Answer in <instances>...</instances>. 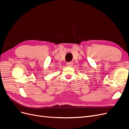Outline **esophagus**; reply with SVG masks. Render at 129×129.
Wrapping results in <instances>:
<instances>
[{"label": "esophagus", "instance_id": "obj_1", "mask_svg": "<svg viewBox=\"0 0 129 129\" xmlns=\"http://www.w3.org/2000/svg\"><path fill=\"white\" fill-rule=\"evenodd\" d=\"M73 64V62H68L67 63V65L68 67H72Z\"/></svg>", "mask_w": 129, "mask_h": 129}]
</instances>
